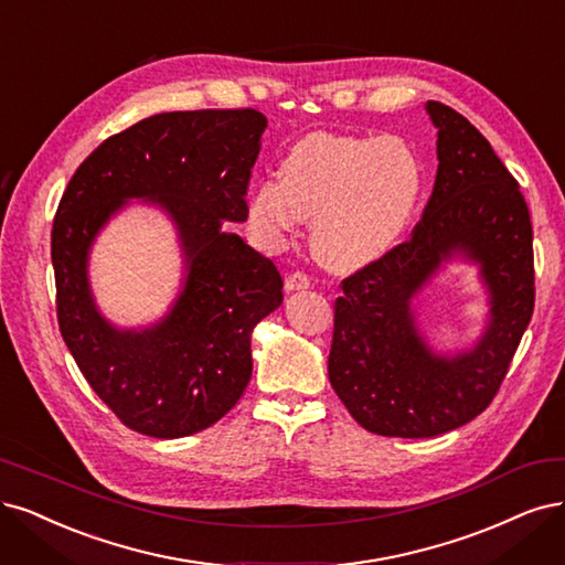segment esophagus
Segmentation results:
<instances>
[{
  "label": "esophagus",
  "instance_id": "esophagus-1",
  "mask_svg": "<svg viewBox=\"0 0 565 565\" xmlns=\"http://www.w3.org/2000/svg\"><path fill=\"white\" fill-rule=\"evenodd\" d=\"M310 287V278L303 270H295V274H289L285 278V289L287 291H299V289H308Z\"/></svg>",
  "mask_w": 565,
  "mask_h": 565
}]
</instances>
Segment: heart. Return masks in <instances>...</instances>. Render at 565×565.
I'll list each match as a JSON object with an SVG mask.
<instances>
[{
	"label": "heart",
	"mask_w": 565,
	"mask_h": 565,
	"mask_svg": "<svg viewBox=\"0 0 565 565\" xmlns=\"http://www.w3.org/2000/svg\"><path fill=\"white\" fill-rule=\"evenodd\" d=\"M423 191L416 151L399 138L306 135L282 161V180H262L249 196V226L276 249L313 222L316 255L358 268L391 252Z\"/></svg>",
	"instance_id": "obj_1"
}]
</instances>
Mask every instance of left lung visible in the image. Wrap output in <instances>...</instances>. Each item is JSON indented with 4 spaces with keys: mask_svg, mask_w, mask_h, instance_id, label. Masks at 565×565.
I'll use <instances>...</instances> for the list:
<instances>
[{
    "mask_svg": "<svg viewBox=\"0 0 565 565\" xmlns=\"http://www.w3.org/2000/svg\"><path fill=\"white\" fill-rule=\"evenodd\" d=\"M437 126V178L412 238L341 280L329 383L364 430L437 437L493 402L535 306L533 226L519 182L489 140L456 109L425 105ZM460 250L477 260L492 320L472 350L451 359L424 345L411 299Z\"/></svg>",
    "mask_w": 565,
    "mask_h": 565,
    "instance_id": "obj_1",
    "label": "left lung"
}]
</instances>
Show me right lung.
Segmentation results:
<instances>
[{"label": "right lung", "instance_id": "right-lung-1", "mask_svg": "<svg viewBox=\"0 0 565 565\" xmlns=\"http://www.w3.org/2000/svg\"><path fill=\"white\" fill-rule=\"evenodd\" d=\"M266 116L166 111L111 135L76 168L51 231L61 334L84 379L130 430L178 439L228 414L252 376L249 337L282 303L276 264L228 231L247 220V184ZM128 198L163 206L181 231L188 280L149 330H116L92 303L85 264Z\"/></svg>", "mask_w": 565, "mask_h": 565}]
</instances>
